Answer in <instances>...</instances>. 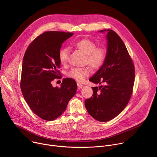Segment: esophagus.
<instances>
[{
  "instance_id": "esophagus-1",
  "label": "esophagus",
  "mask_w": 157,
  "mask_h": 157,
  "mask_svg": "<svg viewBox=\"0 0 157 157\" xmlns=\"http://www.w3.org/2000/svg\"><path fill=\"white\" fill-rule=\"evenodd\" d=\"M82 85L81 84L78 83V89H80L81 88H82Z\"/></svg>"
}]
</instances>
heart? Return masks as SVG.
I'll return each mask as SVG.
<instances>
[{
    "mask_svg": "<svg viewBox=\"0 0 157 157\" xmlns=\"http://www.w3.org/2000/svg\"><path fill=\"white\" fill-rule=\"evenodd\" d=\"M75 48L78 49L84 55V63L87 64L93 69H99L103 65L107 56V51L102 47H96L94 41L82 38L75 41L73 44ZM69 52L66 48L60 49L58 53L59 59L61 64H65L68 58ZM90 73V69L88 67L73 68L67 75L78 82L83 81Z\"/></svg>",
    "mask_w": 157,
    "mask_h": 157,
    "instance_id": "obj_1",
    "label": "heart"
}]
</instances>
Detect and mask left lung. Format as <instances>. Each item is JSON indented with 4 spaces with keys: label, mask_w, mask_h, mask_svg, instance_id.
Masks as SVG:
<instances>
[{
    "label": "left lung",
    "mask_w": 157,
    "mask_h": 157,
    "mask_svg": "<svg viewBox=\"0 0 157 157\" xmlns=\"http://www.w3.org/2000/svg\"><path fill=\"white\" fill-rule=\"evenodd\" d=\"M107 31V50L105 60L89 81L104 86L93 87L91 98L85 100L87 113L99 122L117 117L131 98L135 81V67L121 37L112 30Z\"/></svg>",
    "instance_id": "8db88e82"
}]
</instances>
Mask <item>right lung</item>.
Masks as SVG:
<instances>
[{
    "mask_svg": "<svg viewBox=\"0 0 157 157\" xmlns=\"http://www.w3.org/2000/svg\"><path fill=\"white\" fill-rule=\"evenodd\" d=\"M73 33L48 31L38 36L29 44L23 59L20 88L31 110L43 120L52 121L65 111L75 95L77 84L64 78L61 87L52 81L61 78L58 53L62 43Z\"/></svg>",
    "mask_w": 157,
    "mask_h": 157,
    "instance_id": "1",
    "label": "right lung"
}]
</instances>
